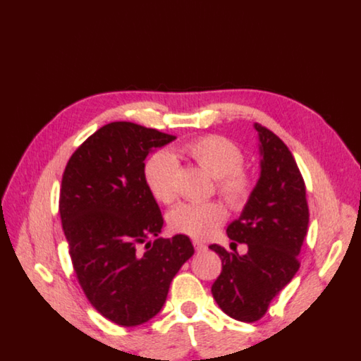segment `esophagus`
Masks as SVG:
<instances>
[{"label": "esophagus", "instance_id": "obj_1", "mask_svg": "<svg viewBox=\"0 0 361 361\" xmlns=\"http://www.w3.org/2000/svg\"><path fill=\"white\" fill-rule=\"evenodd\" d=\"M192 244H194V247H195V250H197V252H204V250H207V244L202 243V241H199V239H194Z\"/></svg>", "mask_w": 361, "mask_h": 361}]
</instances>
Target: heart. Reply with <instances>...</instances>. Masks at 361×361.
Returning a JSON list of instances; mask_svg holds the SVG:
<instances>
[{"label": "heart", "mask_w": 361, "mask_h": 361, "mask_svg": "<svg viewBox=\"0 0 361 361\" xmlns=\"http://www.w3.org/2000/svg\"><path fill=\"white\" fill-rule=\"evenodd\" d=\"M185 153L217 181V189L231 203H243L252 190V181L241 167L244 154L236 144L222 136H207L185 145ZM176 161L171 153L159 150L147 159L144 181L154 200L172 202L175 197ZM227 211L217 202L180 203L169 213L173 231L192 238H207L221 227Z\"/></svg>", "instance_id": "obj_1"}]
</instances>
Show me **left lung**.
Here are the masks:
<instances>
[{"label":"left lung","instance_id":"obj_1","mask_svg":"<svg viewBox=\"0 0 361 361\" xmlns=\"http://www.w3.org/2000/svg\"><path fill=\"white\" fill-rule=\"evenodd\" d=\"M258 133L259 178L227 235L247 244L245 255L211 244L222 272L211 293L224 313L243 322L258 321L271 300L299 271L298 257L308 230V207L299 167L283 140L264 126Z\"/></svg>","mask_w":361,"mask_h":361}]
</instances>
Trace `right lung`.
I'll return each instance as SVG.
<instances>
[{"instance_id":"right-lung-1","label":"right lung","mask_w":361,"mask_h":361,"mask_svg":"<svg viewBox=\"0 0 361 361\" xmlns=\"http://www.w3.org/2000/svg\"><path fill=\"white\" fill-rule=\"evenodd\" d=\"M175 139L112 122L78 148L62 176L59 213L78 281L117 326L157 316L176 272L194 255L186 235L159 238L164 219L144 181L145 158Z\"/></svg>"}]
</instances>
